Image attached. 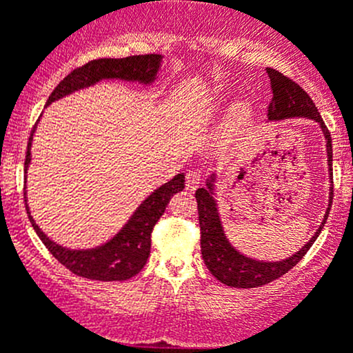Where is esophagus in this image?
Masks as SVG:
<instances>
[{
    "label": "esophagus",
    "instance_id": "34e87169",
    "mask_svg": "<svg viewBox=\"0 0 353 353\" xmlns=\"http://www.w3.org/2000/svg\"><path fill=\"white\" fill-rule=\"evenodd\" d=\"M201 181H203V174H201L199 170H188V174H185V189H188V191H194L197 185L201 184Z\"/></svg>",
    "mask_w": 353,
    "mask_h": 353
}]
</instances>
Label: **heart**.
Returning <instances> with one entry per match:
<instances>
[{
	"label": "heart",
	"mask_w": 353,
	"mask_h": 353,
	"mask_svg": "<svg viewBox=\"0 0 353 353\" xmlns=\"http://www.w3.org/2000/svg\"><path fill=\"white\" fill-rule=\"evenodd\" d=\"M246 107L245 105H236L234 112H233V120L234 122H239L241 119L246 117Z\"/></svg>",
	"instance_id": "1"
}]
</instances>
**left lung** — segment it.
Listing matches in <instances>:
<instances>
[{
	"label": "left lung",
	"instance_id": "8db88e82",
	"mask_svg": "<svg viewBox=\"0 0 353 353\" xmlns=\"http://www.w3.org/2000/svg\"><path fill=\"white\" fill-rule=\"evenodd\" d=\"M266 72H268L271 90H273V97H271L268 105V119L278 120L285 117H300L301 115V117H310L319 122L325 134V139H327L328 168H330V179H334V172H332L334 170L332 169V156L334 154H332L330 130L325 125L319 108L315 107V103L310 99L307 92L296 82H293L290 77L273 68H266ZM206 185L208 189L201 188L196 191L197 214H199L201 228V253H203V259L206 263L208 270L218 278L221 283L234 286V288H256V286L271 283V281L278 280L285 273H288L307 254V251L315 243V239L319 238L320 231L323 230V224L327 223L332 201H334V184H332L327 214H325L323 223L320 224L315 236L296 254H293L288 259L276 263H261L243 256L228 243L226 236L223 233V228H221L218 208H216L214 199L211 196L212 184L208 183Z\"/></svg>",
	"mask_w": 353,
	"mask_h": 353
}]
</instances>
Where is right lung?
Masks as SVG:
<instances>
[{
    "label": "right lung",
    "instance_id": "add662e5",
    "mask_svg": "<svg viewBox=\"0 0 353 353\" xmlns=\"http://www.w3.org/2000/svg\"><path fill=\"white\" fill-rule=\"evenodd\" d=\"M161 55H134L125 58H99L88 63L77 67L68 73L60 83L57 85L55 90L46 100V105L55 102L57 99L68 95L70 92H75L79 88L94 85L102 79H122V80H139V82L149 83L156 77ZM34 129V127H33ZM32 134L28 139V147H26L25 157V170L30 162V145H32ZM184 189V174H177L172 181L152 192L141 208L134 212L129 223L125 224L120 233L107 243L105 246L95 248L88 251H70L67 248H61L50 241L46 236L41 233L40 228L34 224L32 216L28 212L30 223L33 230L40 236L43 245L48 248L50 253L55 256L65 268H68L73 274L88 280L99 281H122L135 276L142 268H144L147 258L150 254V234H152L154 226L164 214L165 206H168L170 196ZM26 201V199H25Z\"/></svg>",
    "mask_w": 353,
    "mask_h": 353
}]
</instances>
